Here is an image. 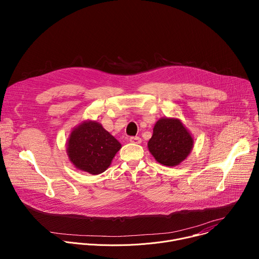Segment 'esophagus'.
Instances as JSON below:
<instances>
[{
  "mask_svg": "<svg viewBox=\"0 0 259 259\" xmlns=\"http://www.w3.org/2000/svg\"><path fill=\"white\" fill-rule=\"evenodd\" d=\"M130 142H132V143H136V144H139V143H141V138L140 137H138V136H135V137H130Z\"/></svg>",
  "mask_w": 259,
  "mask_h": 259,
  "instance_id": "34e87169",
  "label": "esophagus"
}]
</instances>
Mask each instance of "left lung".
<instances>
[{"label": "left lung", "mask_w": 259, "mask_h": 259, "mask_svg": "<svg viewBox=\"0 0 259 259\" xmlns=\"http://www.w3.org/2000/svg\"><path fill=\"white\" fill-rule=\"evenodd\" d=\"M194 139L178 119L162 118L154 127L147 143L149 151L162 165L173 167L186 160L193 150Z\"/></svg>", "instance_id": "left-lung-1"}]
</instances>
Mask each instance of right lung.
I'll return each mask as SVG.
<instances>
[{"label": "right lung", "mask_w": 259, "mask_h": 259, "mask_svg": "<svg viewBox=\"0 0 259 259\" xmlns=\"http://www.w3.org/2000/svg\"><path fill=\"white\" fill-rule=\"evenodd\" d=\"M121 146L102 125L95 121H85L71 131L66 153L77 169L97 175L109 167Z\"/></svg>", "instance_id": "right-lung-1"}]
</instances>
